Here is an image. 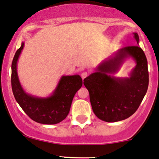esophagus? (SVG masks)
Segmentation results:
<instances>
[{
    "mask_svg": "<svg viewBox=\"0 0 159 159\" xmlns=\"http://www.w3.org/2000/svg\"><path fill=\"white\" fill-rule=\"evenodd\" d=\"M88 76V73L87 72H83V73H81V77L82 79H85L86 77H87Z\"/></svg>",
    "mask_w": 159,
    "mask_h": 159,
    "instance_id": "34e87169",
    "label": "esophagus"
}]
</instances>
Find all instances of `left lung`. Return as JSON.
<instances>
[{
  "label": "left lung",
  "mask_w": 159,
  "mask_h": 159,
  "mask_svg": "<svg viewBox=\"0 0 159 159\" xmlns=\"http://www.w3.org/2000/svg\"><path fill=\"white\" fill-rule=\"evenodd\" d=\"M134 38L139 44L137 33ZM134 58L137 66L129 78H119L111 76L118 70L125 58ZM88 89L95 115L107 122L124 120L133 115L140 106L148 86V62L139 45L120 49L113 57L104 60L92 73L83 80Z\"/></svg>",
  "instance_id": "1"
}]
</instances>
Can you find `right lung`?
Masks as SVG:
<instances>
[{"instance_id":"1","label":"right lung","mask_w":159,"mask_h":159,"mask_svg":"<svg viewBox=\"0 0 159 159\" xmlns=\"http://www.w3.org/2000/svg\"><path fill=\"white\" fill-rule=\"evenodd\" d=\"M24 43L17 50L11 65V86L16 101L23 110L35 122L53 125L66 119L75 94L81 88L83 80L79 75L63 76L53 94L47 98H40L27 94L20 83L17 71L19 56Z\"/></svg>"}]
</instances>
